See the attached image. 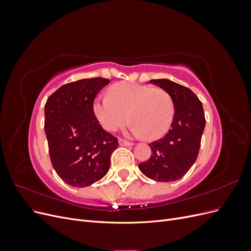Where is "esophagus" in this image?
I'll use <instances>...</instances> for the list:
<instances>
[{
	"label": "esophagus",
	"instance_id": "1",
	"mask_svg": "<svg viewBox=\"0 0 251 251\" xmlns=\"http://www.w3.org/2000/svg\"><path fill=\"white\" fill-rule=\"evenodd\" d=\"M118 143H119V146H121V147H132L133 146L132 142H128V141L124 140V139H119Z\"/></svg>",
	"mask_w": 251,
	"mask_h": 251
}]
</instances>
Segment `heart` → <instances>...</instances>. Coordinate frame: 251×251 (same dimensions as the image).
<instances>
[{
  "instance_id": "1",
  "label": "heart",
  "mask_w": 251,
  "mask_h": 251,
  "mask_svg": "<svg viewBox=\"0 0 251 251\" xmlns=\"http://www.w3.org/2000/svg\"><path fill=\"white\" fill-rule=\"evenodd\" d=\"M93 113L105 131L118 130L130 118L133 135L157 139L169 131L175 108L171 95L162 89L120 82L111 87L109 95L96 98Z\"/></svg>"
}]
</instances>
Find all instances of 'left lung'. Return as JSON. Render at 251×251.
<instances>
[{
  "label": "left lung",
  "mask_w": 251,
  "mask_h": 251,
  "mask_svg": "<svg viewBox=\"0 0 251 251\" xmlns=\"http://www.w3.org/2000/svg\"><path fill=\"white\" fill-rule=\"evenodd\" d=\"M150 82L171 95L175 114L164 137L149 143L153 153L148 161L139 164V170L155 181H176L184 176L198 157L205 127L203 105L191 89L177 82L166 78Z\"/></svg>",
  "instance_id": "obj_1"
}]
</instances>
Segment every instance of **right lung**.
<instances>
[{"label":"right lung","mask_w":251,"mask_h":251,"mask_svg":"<svg viewBox=\"0 0 251 251\" xmlns=\"http://www.w3.org/2000/svg\"><path fill=\"white\" fill-rule=\"evenodd\" d=\"M109 79L69 82L48 97L45 133L53 169L67 184L86 187L103 178L118 140L104 131L93 113L97 93Z\"/></svg>","instance_id":"add662e5"}]
</instances>
